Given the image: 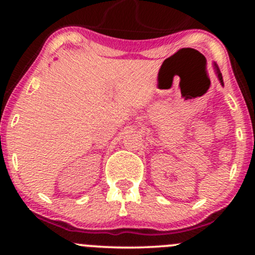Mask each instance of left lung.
I'll return each mask as SVG.
<instances>
[{"label": "left lung", "mask_w": 255, "mask_h": 255, "mask_svg": "<svg viewBox=\"0 0 255 255\" xmlns=\"http://www.w3.org/2000/svg\"><path fill=\"white\" fill-rule=\"evenodd\" d=\"M216 71H217L218 79H219V81H221V84H222V85H224V84H223V78H222V73H221V71H219V68H218L217 64H216Z\"/></svg>", "instance_id": "1"}]
</instances>
